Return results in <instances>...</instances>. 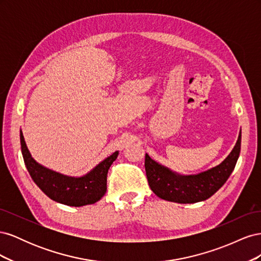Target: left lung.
I'll return each instance as SVG.
<instances>
[{
	"label": "left lung",
	"instance_id": "obj_1",
	"mask_svg": "<svg viewBox=\"0 0 261 261\" xmlns=\"http://www.w3.org/2000/svg\"><path fill=\"white\" fill-rule=\"evenodd\" d=\"M242 133L225 159L220 164L197 174H180L154 161L146 153L145 168L151 191L161 199L195 203L203 201L217 193L224 185L233 172L241 152Z\"/></svg>",
	"mask_w": 261,
	"mask_h": 261
}]
</instances>
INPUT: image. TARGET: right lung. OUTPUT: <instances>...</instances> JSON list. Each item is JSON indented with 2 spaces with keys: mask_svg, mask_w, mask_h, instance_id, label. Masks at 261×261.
Returning a JSON list of instances; mask_svg holds the SVG:
<instances>
[{
  "mask_svg": "<svg viewBox=\"0 0 261 261\" xmlns=\"http://www.w3.org/2000/svg\"><path fill=\"white\" fill-rule=\"evenodd\" d=\"M21 153L29 174L41 191L52 200L72 207H83L99 201L107 192V175L118 151L82 176H69L53 171L37 162L27 148L20 129Z\"/></svg>",
  "mask_w": 261,
  "mask_h": 261,
  "instance_id": "obj_1",
  "label": "right lung"
}]
</instances>
